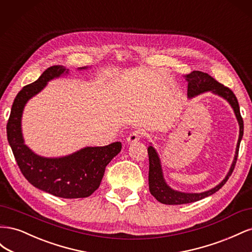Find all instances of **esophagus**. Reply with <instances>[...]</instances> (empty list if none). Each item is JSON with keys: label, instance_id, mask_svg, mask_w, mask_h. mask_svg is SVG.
<instances>
[{"label": "esophagus", "instance_id": "1", "mask_svg": "<svg viewBox=\"0 0 252 252\" xmlns=\"http://www.w3.org/2000/svg\"><path fill=\"white\" fill-rule=\"evenodd\" d=\"M142 136H143V132L141 130H135V131H133L132 133H130V134L128 135L127 143L128 144H133L135 142L140 141V139L142 138Z\"/></svg>", "mask_w": 252, "mask_h": 252}]
</instances>
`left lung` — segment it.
<instances>
[{
  "label": "left lung",
  "mask_w": 252,
  "mask_h": 252,
  "mask_svg": "<svg viewBox=\"0 0 252 252\" xmlns=\"http://www.w3.org/2000/svg\"><path fill=\"white\" fill-rule=\"evenodd\" d=\"M185 78H186V81L188 82V89H187L188 97H194L201 94L206 93V91H211V93L224 97L225 100L231 105V107L234 110L236 120H238L239 125H240V135H239L238 145H236L234 159L230 167L229 172L227 173L225 179L215 188L201 193L180 192V191H177V190L171 189L168 185H167L163 177V171H162V166H161V161H159V158L157 154L156 149L152 146H149L147 149L148 157H149V175H148L149 190H150V193L154 195L159 203L166 204V205H181V204L193 203L204 199L206 196H209L213 193H216L219 189L222 188L225 185V183L228 181V179H229L234 169L236 159H238L240 143L244 133V123H243V119L240 112L239 102L231 89L224 86L223 84L219 83L217 80L210 77L208 73H205L199 70H194L192 72H190L189 74H186Z\"/></svg>",
  "instance_id": "8db88e82"
}]
</instances>
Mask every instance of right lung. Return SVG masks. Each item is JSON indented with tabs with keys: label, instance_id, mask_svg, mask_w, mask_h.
I'll use <instances>...</instances> for the list:
<instances>
[{
	"label": "right lung",
	"instance_id": "1",
	"mask_svg": "<svg viewBox=\"0 0 252 252\" xmlns=\"http://www.w3.org/2000/svg\"><path fill=\"white\" fill-rule=\"evenodd\" d=\"M81 67L80 69H86ZM68 73L61 65L51 66L35 82L22 88L14 98L7 123V139L25 179L45 192L64 199H79L93 194L101 184L106 166L122 149L121 142L103 147H85L63 158H43L24 144L21 119L29 98L46 86L48 81Z\"/></svg>",
	"mask_w": 252,
	"mask_h": 252
}]
</instances>
